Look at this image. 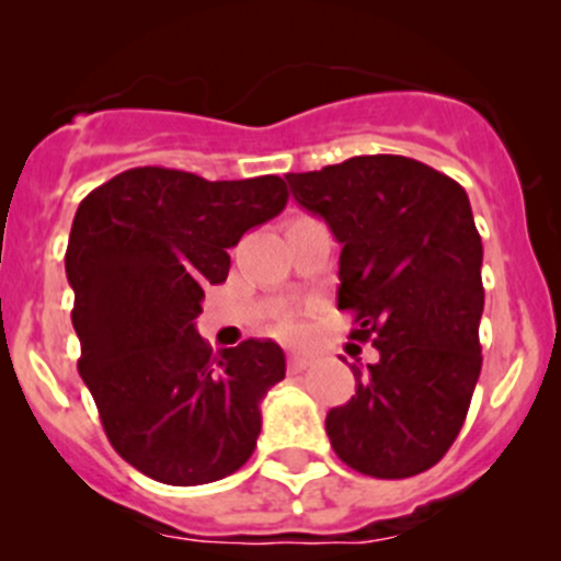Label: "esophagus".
Segmentation results:
<instances>
[{
    "mask_svg": "<svg viewBox=\"0 0 561 561\" xmlns=\"http://www.w3.org/2000/svg\"><path fill=\"white\" fill-rule=\"evenodd\" d=\"M309 364H312V355L301 353V350H293V353L287 355V369L290 371H304Z\"/></svg>",
    "mask_w": 561,
    "mask_h": 561,
    "instance_id": "34e87169",
    "label": "esophagus"
}]
</instances>
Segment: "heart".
I'll use <instances>...</instances> for the list:
<instances>
[{
    "mask_svg": "<svg viewBox=\"0 0 561 561\" xmlns=\"http://www.w3.org/2000/svg\"><path fill=\"white\" fill-rule=\"evenodd\" d=\"M287 331H298V325H296V322H290V325H287Z\"/></svg>",
    "mask_w": 561,
    "mask_h": 561,
    "instance_id": "b5f03b06",
    "label": "heart"
}]
</instances>
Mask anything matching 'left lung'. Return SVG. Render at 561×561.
Masks as SVG:
<instances>
[{"label":"left lung","instance_id":"1","mask_svg":"<svg viewBox=\"0 0 561 561\" xmlns=\"http://www.w3.org/2000/svg\"><path fill=\"white\" fill-rule=\"evenodd\" d=\"M293 197L342 244L339 309L377 364L353 366L355 396L325 432L355 472H426L454 445L480 377L483 244L450 175L399 154L353 157L287 173Z\"/></svg>","mask_w":561,"mask_h":561}]
</instances>
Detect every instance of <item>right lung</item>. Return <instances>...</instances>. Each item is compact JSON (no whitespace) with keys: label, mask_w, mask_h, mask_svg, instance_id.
I'll use <instances>...</instances> for the list:
<instances>
[{"label":"right lung","mask_w":561,"mask_h":561,"mask_svg":"<svg viewBox=\"0 0 561 561\" xmlns=\"http://www.w3.org/2000/svg\"><path fill=\"white\" fill-rule=\"evenodd\" d=\"M285 206L279 175L206 181L151 165L78 206L65 254L78 371L113 450L151 480L214 483L257 445L260 401L285 380V353L247 339L214 355L195 320L203 290L228 279V249Z\"/></svg>","instance_id":"1"}]
</instances>
